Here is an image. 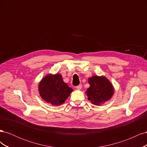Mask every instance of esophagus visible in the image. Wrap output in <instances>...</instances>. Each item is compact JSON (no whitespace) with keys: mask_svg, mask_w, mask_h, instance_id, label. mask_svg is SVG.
Here are the masks:
<instances>
[{"mask_svg":"<svg viewBox=\"0 0 147 147\" xmlns=\"http://www.w3.org/2000/svg\"><path fill=\"white\" fill-rule=\"evenodd\" d=\"M76 88H77V90H80L82 88V84H79V85L76 86Z\"/></svg>","mask_w":147,"mask_h":147,"instance_id":"obj_1","label":"esophagus"}]
</instances>
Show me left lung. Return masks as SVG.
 I'll use <instances>...</instances> for the list:
<instances>
[{
    "label": "left lung",
    "instance_id": "1",
    "mask_svg": "<svg viewBox=\"0 0 147 147\" xmlns=\"http://www.w3.org/2000/svg\"><path fill=\"white\" fill-rule=\"evenodd\" d=\"M90 88L87 89L86 94L91 103L99 105L111 99L114 93L112 84L106 77L94 75L88 79Z\"/></svg>",
    "mask_w": 147,
    "mask_h": 147
}]
</instances>
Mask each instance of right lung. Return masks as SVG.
I'll return each instance as SVG.
<instances>
[{
    "instance_id": "right-lung-1",
    "label": "right lung",
    "mask_w": 147,
    "mask_h": 147,
    "mask_svg": "<svg viewBox=\"0 0 147 147\" xmlns=\"http://www.w3.org/2000/svg\"><path fill=\"white\" fill-rule=\"evenodd\" d=\"M72 88L64 82L59 74H49L38 84V91L42 98L53 105H61L72 92Z\"/></svg>"
}]
</instances>
